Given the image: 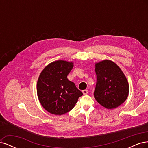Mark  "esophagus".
<instances>
[{"label":"esophagus","mask_w":148,"mask_h":148,"mask_svg":"<svg viewBox=\"0 0 148 148\" xmlns=\"http://www.w3.org/2000/svg\"><path fill=\"white\" fill-rule=\"evenodd\" d=\"M83 95H87V94L88 93V91L87 90V89H84V90H83Z\"/></svg>","instance_id":"esophagus-1"}]
</instances>
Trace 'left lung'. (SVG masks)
Masks as SVG:
<instances>
[{"label":"left lung","mask_w":148,"mask_h":148,"mask_svg":"<svg viewBox=\"0 0 148 148\" xmlns=\"http://www.w3.org/2000/svg\"><path fill=\"white\" fill-rule=\"evenodd\" d=\"M97 82L94 96L98 103L107 109L116 108L128 96L127 79L119 66L112 61L105 60L96 64Z\"/></svg>","instance_id":"1"}]
</instances>
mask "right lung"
<instances>
[{
	"label": "right lung",
	"mask_w": 148,
	"mask_h": 148,
	"mask_svg": "<svg viewBox=\"0 0 148 148\" xmlns=\"http://www.w3.org/2000/svg\"><path fill=\"white\" fill-rule=\"evenodd\" d=\"M73 67V62H53L46 66L37 83L38 99L49 112L63 115L72 109L78 98L83 95L67 76Z\"/></svg>",
	"instance_id": "add662e5"
}]
</instances>
